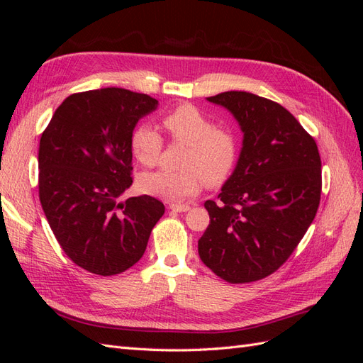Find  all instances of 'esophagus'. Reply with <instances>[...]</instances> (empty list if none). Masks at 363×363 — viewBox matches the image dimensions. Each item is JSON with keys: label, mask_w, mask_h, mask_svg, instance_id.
<instances>
[{"label": "esophagus", "mask_w": 363, "mask_h": 363, "mask_svg": "<svg viewBox=\"0 0 363 363\" xmlns=\"http://www.w3.org/2000/svg\"><path fill=\"white\" fill-rule=\"evenodd\" d=\"M169 208L172 212H188L191 207L188 204H171Z\"/></svg>", "instance_id": "1"}]
</instances>
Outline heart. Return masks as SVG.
<instances>
[{
    "mask_svg": "<svg viewBox=\"0 0 363 363\" xmlns=\"http://www.w3.org/2000/svg\"><path fill=\"white\" fill-rule=\"evenodd\" d=\"M163 125L174 142L188 145L182 159L183 171L160 169L139 179L140 189L162 200L182 203L191 200L208 186L223 183L232 174L239 156L236 136L227 128H218L199 108L184 104L164 115ZM131 151L144 167L159 162L163 140L156 128L142 124L131 133Z\"/></svg>",
    "mask_w": 363,
    "mask_h": 363,
    "instance_id": "obj_1",
    "label": "heart"
}]
</instances>
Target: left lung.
I'll use <instances>...</instances> for the list:
<instances>
[{
    "mask_svg": "<svg viewBox=\"0 0 363 363\" xmlns=\"http://www.w3.org/2000/svg\"><path fill=\"white\" fill-rule=\"evenodd\" d=\"M235 116L244 133L233 174L199 240L207 268L228 283L277 271L300 244L321 199V157L315 139L286 108L268 98L230 91L208 96Z\"/></svg>",
    "mask_w": 363,
    "mask_h": 363,
    "instance_id": "left-lung-1",
    "label": "left lung"
}]
</instances>
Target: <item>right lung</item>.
Instances as JSON below:
<instances>
[{"label":"right lung","mask_w":363,"mask_h":363,"mask_svg":"<svg viewBox=\"0 0 363 363\" xmlns=\"http://www.w3.org/2000/svg\"><path fill=\"white\" fill-rule=\"evenodd\" d=\"M157 100L121 87L69 95L39 144V199L62 250L98 276L124 272L144 256L164 213L155 196L121 201L131 179V133Z\"/></svg>","instance_id":"add662e5"}]
</instances>
